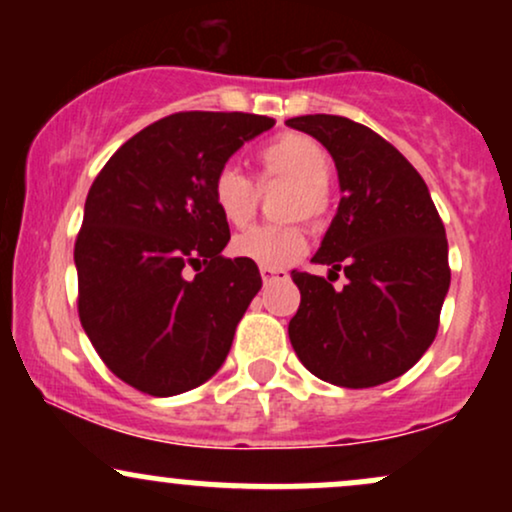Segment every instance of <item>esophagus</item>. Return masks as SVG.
Instances as JSON below:
<instances>
[{
    "instance_id": "esophagus-1",
    "label": "esophagus",
    "mask_w": 512,
    "mask_h": 512,
    "mask_svg": "<svg viewBox=\"0 0 512 512\" xmlns=\"http://www.w3.org/2000/svg\"><path fill=\"white\" fill-rule=\"evenodd\" d=\"M262 274V281L264 284H272V281H286L289 279V272H284V269H269V267H262L260 269Z\"/></svg>"
}]
</instances>
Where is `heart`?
Returning <instances> with one entry per match:
<instances>
[{"label":"heart","mask_w":512,"mask_h":512,"mask_svg":"<svg viewBox=\"0 0 512 512\" xmlns=\"http://www.w3.org/2000/svg\"><path fill=\"white\" fill-rule=\"evenodd\" d=\"M260 182H289L284 219H305L320 223L330 209L332 156L317 139L301 132H284L269 139L257 151ZM211 199L228 226L243 228L257 207V190L252 180L236 166H223L211 180ZM308 250V233L301 223H286L279 228H250L233 238L231 252L240 260L269 269L289 267Z\"/></svg>","instance_id":"obj_1"}]
</instances>
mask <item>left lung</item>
<instances>
[{
    "label": "left lung",
    "mask_w": 512,
    "mask_h": 512,
    "mask_svg": "<svg viewBox=\"0 0 512 512\" xmlns=\"http://www.w3.org/2000/svg\"><path fill=\"white\" fill-rule=\"evenodd\" d=\"M334 158L339 199L315 264L344 271V290L293 269L301 291L289 322L293 351L325 383L383 385L433 344L450 289L448 238L424 178L390 142L349 117L286 120Z\"/></svg>",
    "instance_id": "1"
}]
</instances>
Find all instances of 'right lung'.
<instances>
[{"label":"right lung","mask_w":512,"mask_h":512,"mask_svg":"<svg viewBox=\"0 0 512 512\" xmlns=\"http://www.w3.org/2000/svg\"><path fill=\"white\" fill-rule=\"evenodd\" d=\"M272 127V117L250 113L168 115L93 180L74 245L79 320L105 366L139 392L180 395L226 361L262 276L257 264L221 255L231 231L211 180Z\"/></svg>","instance_id":"1"}]
</instances>
